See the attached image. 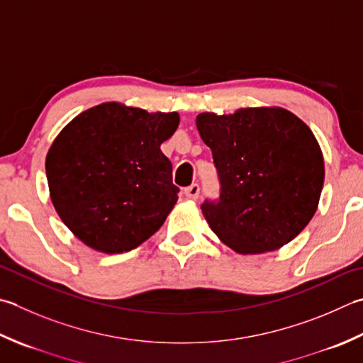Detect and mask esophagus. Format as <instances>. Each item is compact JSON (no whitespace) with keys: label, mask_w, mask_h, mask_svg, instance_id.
<instances>
[{"label":"esophagus","mask_w":363,"mask_h":363,"mask_svg":"<svg viewBox=\"0 0 363 363\" xmlns=\"http://www.w3.org/2000/svg\"><path fill=\"white\" fill-rule=\"evenodd\" d=\"M184 194H186L189 200H196L198 195H200V186L198 184H191V186L184 190Z\"/></svg>","instance_id":"obj_1"}]
</instances>
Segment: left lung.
<instances>
[{"label":"left lung","mask_w":363,"mask_h":363,"mask_svg":"<svg viewBox=\"0 0 363 363\" xmlns=\"http://www.w3.org/2000/svg\"><path fill=\"white\" fill-rule=\"evenodd\" d=\"M196 127L211 147L220 198L206 200V222L242 255L291 242L318 209L324 184L321 147L310 127L280 106L200 113Z\"/></svg>","instance_id":"left-lung-1"}]
</instances>
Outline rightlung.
Listing matches in <instances>:
<instances>
[{"mask_svg":"<svg viewBox=\"0 0 363 363\" xmlns=\"http://www.w3.org/2000/svg\"><path fill=\"white\" fill-rule=\"evenodd\" d=\"M179 115L105 102L80 113L50 146V198L64 225L102 253L137 248L177 201L173 167L160 145Z\"/></svg>","mask_w":363,"mask_h":363,"instance_id":"obj_1","label":"right lung"}]
</instances>
